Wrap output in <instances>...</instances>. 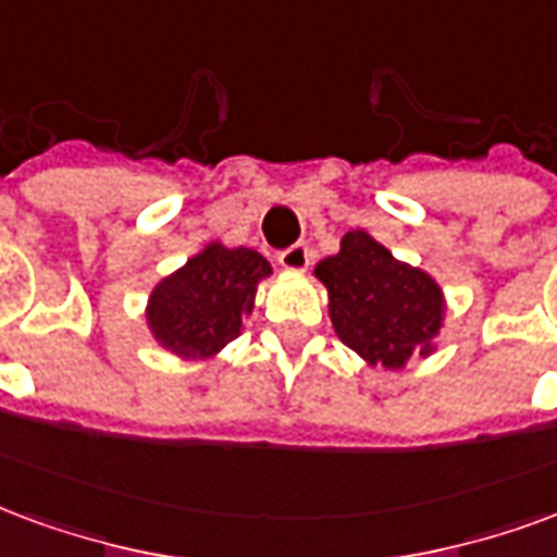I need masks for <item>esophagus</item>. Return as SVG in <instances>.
Listing matches in <instances>:
<instances>
[{"mask_svg":"<svg viewBox=\"0 0 557 557\" xmlns=\"http://www.w3.org/2000/svg\"><path fill=\"white\" fill-rule=\"evenodd\" d=\"M310 247L307 245H292L289 250H283L280 253V268L283 271H292V274H300V271H307L310 268Z\"/></svg>","mask_w":557,"mask_h":557,"instance_id":"esophagus-1","label":"esophagus"}]
</instances>
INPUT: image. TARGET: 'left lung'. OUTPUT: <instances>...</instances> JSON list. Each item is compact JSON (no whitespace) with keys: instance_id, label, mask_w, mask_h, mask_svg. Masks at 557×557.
Instances as JSON below:
<instances>
[{"instance_id":"obj_1","label":"left lung","mask_w":557,"mask_h":557,"mask_svg":"<svg viewBox=\"0 0 557 557\" xmlns=\"http://www.w3.org/2000/svg\"><path fill=\"white\" fill-rule=\"evenodd\" d=\"M312 274L327 289L333 331L362 362L398 372L436 351L448 312L443 286L366 230H348L339 253L321 259Z\"/></svg>"}]
</instances>
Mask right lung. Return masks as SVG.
Instances as JSON below:
<instances>
[{"instance_id": "add662e5", "label": "right lung", "mask_w": 557, "mask_h": 557, "mask_svg": "<svg viewBox=\"0 0 557 557\" xmlns=\"http://www.w3.org/2000/svg\"><path fill=\"white\" fill-rule=\"evenodd\" d=\"M265 277H271V262L262 253L209 242L152 286L144 307L147 331L174 357L212 360L242 336Z\"/></svg>"}]
</instances>
